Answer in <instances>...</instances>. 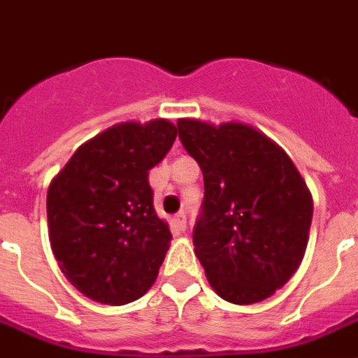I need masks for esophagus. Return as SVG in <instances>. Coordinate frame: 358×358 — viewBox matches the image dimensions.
I'll return each mask as SVG.
<instances>
[{
	"instance_id": "1",
	"label": "esophagus",
	"mask_w": 358,
	"mask_h": 358,
	"mask_svg": "<svg viewBox=\"0 0 358 358\" xmlns=\"http://www.w3.org/2000/svg\"><path fill=\"white\" fill-rule=\"evenodd\" d=\"M172 225H173V229H176V232H185L186 230V215L182 214H177L176 217H173L172 220Z\"/></svg>"
}]
</instances>
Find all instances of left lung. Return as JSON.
Listing matches in <instances>:
<instances>
[{
	"instance_id": "1",
	"label": "left lung",
	"mask_w": 358,
	"mask_h": 358,
	"mask_svg": "<svg viewBox=\"0 0 358 358\" xmlns=\"http://www.w3.org/2000/svg\"><path fill=\"white\" fill-rule=\"evenodd\" d=\"M177 128L205 181L194 247L212 289L236 306L273 296L306 254L313 197L303 177L250 124L179 119Z\"/></svg>"
}]
</instances>
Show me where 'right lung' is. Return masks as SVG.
<instances>
[{
  "instance_id": "right-lung-1",
  "label": "right lung",
  "mask_w": 358,
  "mask_h": 358,
  "mask_svg": "<svg viewBox=\"0 0 358 358\" xmlns=\"http://www.w3.org/2000/svg\"><path fill=\"white\" fill-rule=\"evenodd\" d=\"M176 124L126 120L85 141L47 190L49 241L62 273L94 302L124 306L157 280L172 232L153 208L148 172Z\"/></svg>"
}]
</instances>
